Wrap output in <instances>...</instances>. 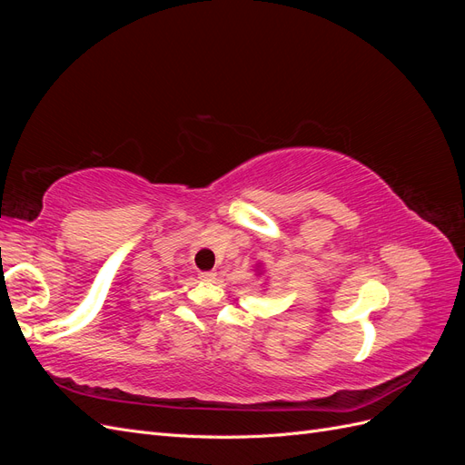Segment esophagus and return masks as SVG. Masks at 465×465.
Segmentation results:
<instances>
[{"label":"esophagus","instance_id":"34e87169","mask_svg":"<svg viewBox=\"0 0 465 465\" xmlns=\"http://www.w3.org/2000/svg\"><path fill=\"white\" fill-rule=\"evenodd\" d=\"M215 277H217L215 272H202V273H200V279H202V281H213Z\"/></svg>","mask_w":465,"mask_h":465}]
</instances>
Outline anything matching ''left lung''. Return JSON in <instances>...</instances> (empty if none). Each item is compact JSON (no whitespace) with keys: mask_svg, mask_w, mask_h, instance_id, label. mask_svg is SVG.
<instances>
[{"mask_svg":"<svg viewBox=\"0 0 465 465\" xmlns=\"http://www.w3.org/2000/svg\"><path fill=\"white\" fill-rule=\"evenodd\" d=\"M256 275H263V263H256Z\"/></svg>","mask_w":465,"mask_h":465,"instance_id":"1","label":"left lung"}]
</instances>
